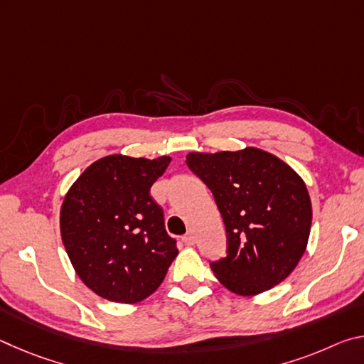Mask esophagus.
I'll use <instances>...</instances> for the list:
<instances>
[{
  "label": "esophagus",
  "mask_w": 364,
  "mask_h": 364,
  "mask_svg": "<svg viewBox=\"0 0 364 364\" xmlns=\"http://www.w3.org/2000/svg\"><path fill=\"white\" fill-rule=\"evenodd\" d=\"M181 241L186 244V245H193L196 242V237H194L193 232H188V234H184V236L181 237Z\"/></svg>",
  "instance_id": "esophagus-1"
}]
</instances>
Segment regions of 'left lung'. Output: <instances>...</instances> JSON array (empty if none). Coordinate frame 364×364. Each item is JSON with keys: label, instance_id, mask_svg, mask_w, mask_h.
<instances>
[{"label": "left lung", "instance_id": "obj_1", "mask_svg": "<svg viewBox=\"0 0 364 364\" xmlns=\"http://www.w3.org/2000/svg\"><path fill=\"white\" fill-rule=\"evenodd\" d=\"M186 164L212 191L226 228V257L210 263L221 284L255 295L284 281L310 236L311 202L304 180L255 147L191 152Z\"/></svg>", "mask_w": 364, "mask_h": 364}]
</instances>
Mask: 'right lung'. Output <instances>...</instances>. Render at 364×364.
<instances>
[{
	"mask_svg": "<svg viewBox=\"0 0 364 364\" xmlns=\"http://www.w3.org/2000/svg\"><path fill=\"white\" fill-rule=\"evenodd\" d=\"M170 157L107 156L91 164L67 193L60 236L86 286L102 299L136 304L162 284L178 255L164 210L149 191Z\"/></svg>",
	"mask_w": 364,
	"mask_h": 364,
	"instance_id": "obj_1",
	"label": "right lung"
}]
</instances>
